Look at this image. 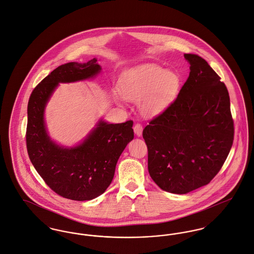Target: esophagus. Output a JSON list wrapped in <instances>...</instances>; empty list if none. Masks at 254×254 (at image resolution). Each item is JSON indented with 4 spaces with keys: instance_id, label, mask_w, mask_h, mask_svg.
I'll list each match as a JSON object with an SVG mask.
<instances>
[{
    "instance_id": "1",
    "label": "esophagus",
    "mask_w": 254,
    "mask_h": 254,
    "mask_svg": "<svg viewBox=\"0 0 254 254\" xmlns=\"http://www.w3.org/2000/svg\"><path fill=\"white\" fill-rule=\"evenodd\" d=\"M134 132H135V134H136L138 137L141 136V134H142V125L139 124V123L135 124V126H134Z\"/></svg>"
}]
</instances>
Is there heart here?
I'll use <instances>...</instances> for the list:
<instances>
[{
	"label": "heart",
	"instance_id": "obj_1",
	"mask_svg": "<svg viewBox=\"0 0 254 254\" xmlns=\"http://www.w3.org/2000/svg\"><path fill=\"white\" fill-rule=\"evenodd\" d=\"M180 88L177 73L158 66L146 65L131 70L120 83L121 95L129 101L140 102V110L147 116L163 113L174 101ZM121 102L119 95H115Z\"/></svg>",
	"mask_w": 254,
	"mask_h": 254
}]
</instances>
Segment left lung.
<instances>
[{"instance_id": "1", "label": "left lung", "mask_w": 254, "mask_h": 254, "mask_svg": "<svg viewBox=\"0 0 254 254\" xmlns=\"http://www.w3.org/2000/svg\"><path fill=\"white\" fill-rule=\"evenodd\" d=\"M185 58L190 72L177 99L142 131L151 179L175 194L209 184L234 140L226 85L202 57L185 54Z\"/></svg>"}]
</instances>
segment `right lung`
Segmentation results:
<instances>
[{
  "label": "right lung",
  "instance_id": "right-lung-1",
  "mask_svg": "<svg viewBox=\"0 0 254 254\" xmlns=\"http://www.w3.org/2000/svg\"><path fill=\"white\" fill-rule=\"evenodd\" d=\"M100 70L95 58L83 64L61 65L35 87L28 102L29 158L51 190L73 201L92 200L106 191L114 179L119 156L134 138L132 120L118 124L100 120L83 142L71 148L60 146L48 137L44 112L58 83L87 79Z\"/></svg>",
  "mask_w": 254,
  "mask_h": 254
}]
</instances>
